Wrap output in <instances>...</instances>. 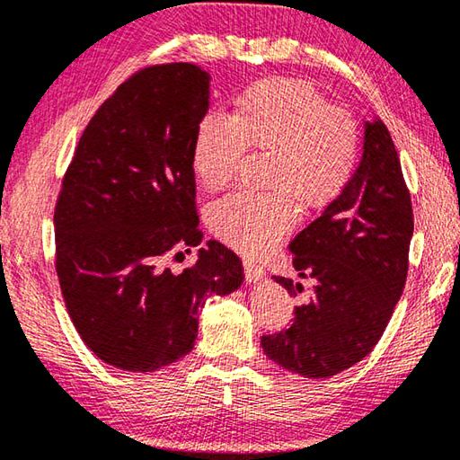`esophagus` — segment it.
<instances>
[{"label": "esophagus", "mask_w": 460, "mask_h": 460, "mask_svg": "<svg viewBox=\"0 0 460 460\" xmlns=\"http://www.w3.org/2000/svg\"><path fill=\"white\" fill-rule=\"evenodd\" d=\"M243 269H245V279L249 283H259L265 279L263 267H259L255 263H249V261H245V263H243Z\"/></svg>", "instance_id": "esophagus-1"}]
</instances>
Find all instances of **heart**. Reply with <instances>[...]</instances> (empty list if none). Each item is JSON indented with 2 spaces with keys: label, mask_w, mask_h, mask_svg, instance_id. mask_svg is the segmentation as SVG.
<instances>
[{
  "label": "heart",
  "mask_w": 460,
  "mask_h": 460,
  "mask_svg": "<svg viewBox=\"0 0 460 460\" xmlns=\"http://www.w3.org/2000/svg\"><path fill=\"white\" fill-rule=\"evenodd\" d=\"M269 155L267 197L235 193L211 207V227L243 255L271 251L301 209H323L345 191L361 155L353 113L299 79H263L243 92L229 115L205 113L195 129L191 164L207 189L231 183L245 153Z\"/></svg>",
  "instance_id": "b5f03b06"
}]
</instances>
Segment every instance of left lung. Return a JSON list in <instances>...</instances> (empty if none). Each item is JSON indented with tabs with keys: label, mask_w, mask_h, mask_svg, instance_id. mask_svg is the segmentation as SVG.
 <instances>
[{
	"label": "left lung",
	"mask_w": 460,
	"mask_h": 460,
	"mask_svg": "<svg viewBox=\"0 0 460 460\" xmlns=\"http://www.w3.org/2000/svg\"><path fill=\"white\" fill-rule=\"evenodd\" d=\"M411 193L386 125L365 123L361 165L335 201L289 243L311 296L289 329L261 337L263 353L287 371L329 379L379 343L409 273ZM291 296L301 283L275 277Z\"/></svg>",
	"instance_id": "1"
}]
</instances>
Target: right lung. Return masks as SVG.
Wrapping results in <instances>:
<instances>
[{
    "instance_id": "1",
    "label": "right lung",
    "mask_w": 460,
    "mask_h": 460,
    "mask_svg": "<svg viewBox=\"0 0 460 460\" xmlns=\"http://www.w3.org/2000/svg\"><path fill=\"white\" fill-rule=\"evenodd\" d=\"M207 110L201 67H143L95 111L63 175L53 213L63 299L84 343L121 371L185 357L207 296L243 283L239 257L219 241L181 273L164 263L203 241L191 151Z\"/></svg>"
}]
</instances>
